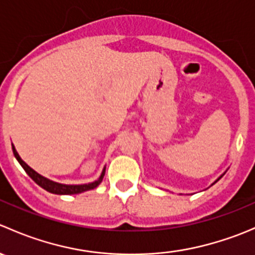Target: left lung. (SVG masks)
Masks as SVG:
<instances>
[{
    "mask_svg": "<svg viewBox=\"0 0 255 255\" xmlns=\"http://www.w3.org/2000/svg\"><path fill=\"white\" fill-rule=\"evenodd\" d=\"M223 175H225V174H222V175H221L220 177H218V179H217V180H216V181H215V182H217V181H218V180H220V179H221V177H222ZM215 182H213V184H215ZM213 184H212V185H213Z\"/></svg>",
    "mask_w": 255,
    "mask_h": 255,
    "instance_id": "8db88e82",
    "label": "left lung"
}]
</instances>
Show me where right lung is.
Listing matches in <instances>:
<instances>
[{
  "label": "right lung",
  "instance_id": "right-lung-1",
  "mask_svg": "<svg viewBox=\"0 0 255 255\" xmlns=\"http://www.w3.org/2000/svg\"><path fill=\"white\" fill-rule=\"evenodd\" d=\"M12 150H13V154H14V156H16L18 163H19L20 165H22V168L24 169L25 173H27L28 175L30 176V179H32L33 181L35 182V184L39 185L40 187H43V189L47 190V191L51 192V194H56V195H74V194H81V192L87 191V190L95 189V187H97L100 184H101L102 179H104V176H105V171H106V168H104V170H102V173H101V176H100L99 179L96 180V181L90 182V184H84V185H64V184H59V182L51 181V180L47 179V177L42 176V175H40V174H38L37 171L33 170V169L30 168L29 165H27V164H25L24 161H23L22 159H20L19 154L17 153V150H16V148H14L13 144H12Z\"/></svg>",
  "mask_w": 255,
  "mask_h": 255
}]
</instances>
